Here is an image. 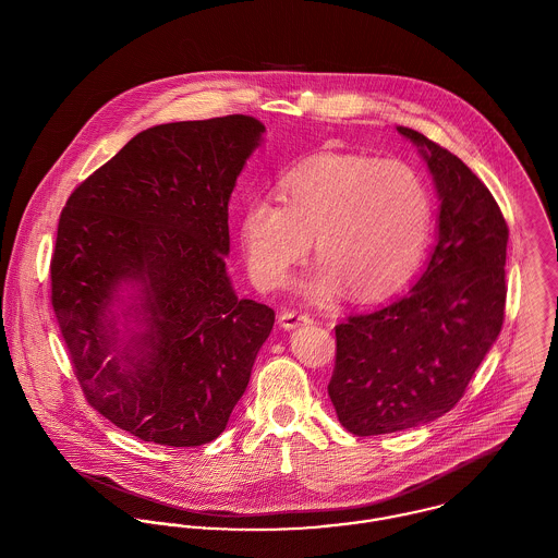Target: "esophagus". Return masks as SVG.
Listing matches in <instances>:
<instances>
[{
    "instance_id": "1",
    "label": "esophagus",
    "mask_w": 558,
    "mask_h": 558,
    "mask_svg": "<svg viewBox=\"0 0 558 558\" xmlns=\"http://www.w3.org/2000/svg\"><path fill=\"white\" fill-rule=\"evenodd\" d=\"M310 322H312V318L307 314H299V312H292V310H288L279 316V326L286 328V330H292V328H296L301 324H310Z\"/></svg>"
}]
</instances>
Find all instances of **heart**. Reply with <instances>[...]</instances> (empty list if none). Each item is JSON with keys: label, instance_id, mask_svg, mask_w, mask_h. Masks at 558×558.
<instances>
[{"label": "heart", "instance_id": "b5f03b06", "mask_svg": "<svg viewBox=\"0 0 558 558\" xmlns=\"http://www.w3.org/2000/svg\"><path fill=\"white\" fill-rule=\"evenodd\" d=\"M281 199L255 195L240 217L246 268L259 288L281 286L312 236L319 264L303 292L326 301L345 286L359 301L403 288L432 232V195L403 160L318 155L279 178Z\"/></svg>", "mask_w": 558, "mask_h": 558}]
</instances>
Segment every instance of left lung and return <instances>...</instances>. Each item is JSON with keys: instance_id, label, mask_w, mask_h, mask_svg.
I'll return each mask as SVG.
<instances>
[{"instance_id": "1", "label": "left lung", "mask_w": 558, "mask_h": 558, "mask_svg": "<svg viewBox=\"0 0 558 558\" xmlns=\"http://www.w3.org/2000/svg\"><path fill=\"white\" fill-rule=\"evenodd\" d=\"M398 133L434 178L438 239L408 294L335 326L328 398L356 436L401 432L449 412L505 319L509 228L496 199L456 155L412 129Z\"/></svg>"}]
</instances>
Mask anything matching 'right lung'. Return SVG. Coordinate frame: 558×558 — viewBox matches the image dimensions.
Returning a JSON list of instances; mask_svg holds the SVG:
<instances>
[{
	"instance_id": "add662e5",
	"label": "right lung",
	"mask_w": 558,
	"mask_h": 558,
	"mask_svg": "<svg viewBox=\"0 0 558 558\" xmlns=\"http://www.w3.org/2000/svg\"><path fill=\"white\" fill-rule=\"evenodd\" d=\"M264 131L239 113L153 126L62 210L56 318L87 401L140 440H215L272 330L226 270L228 204Z\"/></svg>"
}]
</instances>
